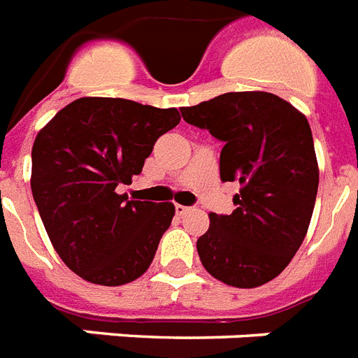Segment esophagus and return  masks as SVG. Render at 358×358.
I'll return each mask as SVG.
<instances>
[{
    "mask_svg": "<svg viewBox=\"0 0 358 358\" xmlns=\"http://www.w3.org/2000/svg\"><path fill=\"white\" fill-rule=\"evenodd\" d=\"M188 210H190V208L185 207V205H179V203H177V205H176V213L179 214V216H182V214H187Z\"/></svg>",
    "mask_w": 358,
    "mask_h": 358,
    "instance_id": "1",
    "label": "esophagus"
}]
</instances>
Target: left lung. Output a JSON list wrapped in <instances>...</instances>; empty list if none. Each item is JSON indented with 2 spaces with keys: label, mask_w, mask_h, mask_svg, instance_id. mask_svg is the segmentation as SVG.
<instances>
[{
  "label": "left lung",
  "mask_w": 358,
  "mask_h": 358,
  "mask_svg": "<svg viewBox=\"0 0 358 358\" xmlns=\"http://www.w3.org/2000/svg\"><path fill=\"white\" fill-rule=\"evenodd\" d=\"M185 122L224 142L222 181H238L231 214H208L197 255L218 281L257 288L275 279L307 236L320 170L307 116L270 92H227L182 107Z\"/></svg>",
  "instance_id": "8db88e82"
}]
</instances>
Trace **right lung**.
I'll return each instance as SVG.
<instances>
[{"label":"right lung","instance_id":"1","mask_svg":"<svg viewBox=\"0 0 358 358\" xmlns=\"http://www.w3.org/2000/svg\"><path fill=\"white\" fill-rule=\"evenodd\" d=\"M177 108L122 98H79L34 138L31 190L51 244L85 281L120 287L153 262L176 214L173 203L129 199L131 185Z\"/></svg>","mask_w":358,"mask_h":358}]
</instances>
